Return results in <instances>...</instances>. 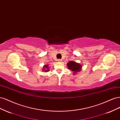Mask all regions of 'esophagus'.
<instances>
[{"instance_id": "34e87169", "label": "esophagus", "mask_w": 120, "mask_h": 120, "mask_svg": "<svg viewBox=\"0 0 120 120\" xmlns=\"http://www.w3.org/2000/svg\"><path fill=\"white\" fill-rule=\"evenodd\" d=\"M57 61H59V62H61V61H62V60H60V59H59V60H57Z\"/></svg>"}]
</instances>
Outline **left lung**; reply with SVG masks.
I'll return each instance as SVG.
<instances>
[{
  "label": "left lung",
  "instance_id": "8db88e82",
  "mask_svg": "<svg viewBox=\"0 0 120 120\" xmlns=\"http://www.w3.org/2000/svg\"><path fill=\"white\" fill-rule=\"evenodd\" d=\"M68 66V68L73 71V73H76L77 72L81 70L82 66L81 64L77 63L73 61H71L68 62L67 64Z\"/></svg>",
  "mask_w": 120,
  "mask_h": 120
}]
</instances>
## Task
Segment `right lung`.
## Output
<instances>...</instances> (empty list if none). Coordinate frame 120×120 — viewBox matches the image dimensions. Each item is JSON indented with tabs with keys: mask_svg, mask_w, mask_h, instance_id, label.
I'll return each mask as SVG.
<instances>
[{
	"mask_svg": "<svg viewBox=\"0 0 120 120\" xmlns=\"http://www.w3.org/2000/svg\"><path fill=\"white\" fill-rule=\"evenodd\" d=\"M43 70H45V71H49V68H48V65H45V66H44V68H43Z\"/></svg>",
	"mask_w": 120,
	"mask_h": 120,
	"instance_id": "obj_1",
	"label": "right lung"
}]
</instances>
